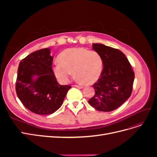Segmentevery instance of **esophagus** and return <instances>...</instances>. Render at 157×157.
<instances>
[{
  "label": "esophagus",
  "instance_id": "1",
  "mask_svg": "<svg viewBox=\"0 0 157 157\" xmlns=\"http://www.w3.org/2000/svg\"><path fill=\"white\" fill-rule=\"evenodd\" d=\"M74 86L76 88H78L79 89H82L83 88L82 86H79V85H74Z\"/></svg>",
  "mask_w": 157,
  "mask_h": 157
}]
</instances>
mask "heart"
<instances>
[{
  "mask_svg": "<svg viewBox=\"0 0 157 157\" xmlns=\"http://www.w3.org/2000/svg\"><path fill=\"white\" fill-rule=\"evenodd\" d=\"M53 71L60 82L67 83L73 71L78 81L92 84L102 73L103 59L96 51L85 48H68L58 56V62L55 63Z\"/></svg>",
  "mask_w": 157,
  "mask_h": 157,
  "instance_id": "b5f03b06",
  "label": "heart"
}]
</instances>
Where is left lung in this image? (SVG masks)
Listing matches in <instances>:
<instances>
[{
    "label": "left lung",
    "mask_w": 157,
    "mask_h": 157,
    "mask_svg": "<svg viewBox=\"0 0 157 157\" xmlns=\"http://www.w3.org/2000/svg\"><path fill=\"white\" fill-rule=\"evenodd\" d=\"M92 48L102 57L103 69L93 85L96 94L88 102L98 111H112L130 98L134 73L121 50L103 44H92Z\"/></svg>",
    "instance_id": "8db88e82"
}]
</instances>
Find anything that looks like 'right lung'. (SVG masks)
<instances>
[{
  "instance_id": "1",
  "label": "right lung",
  "mask_w": 157,
  "mask_h": 157,
  "mask_svg": "<svg viewBox=\"0 0 157 157\" xmlns=\"http://www.w3.org/2000/svg\"><path fill=\"white\" fill-rule=\"evenodd\" d=\"M52 61L50 49L44 48L28 55L19 64L17 96L23 105L37 115L56 112L71 88L57 82L52 69Z\"/></svg>"
}]
</instances>
